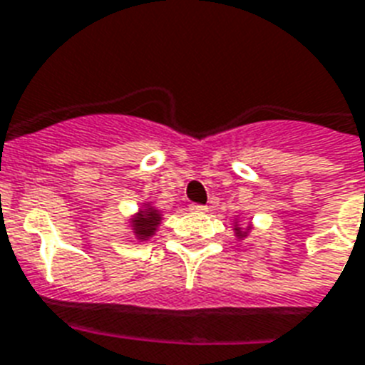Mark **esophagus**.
I'll return each mask as SVG.
<instances>
[{"label":"esophagus","instance_id":"obj_1","mask_svg":"<svg viewBox=\"0 0 365 365\" xmlns=\"http://www.w3.org/2000/svg\"><path fill=\"white\" fill-rule=\"evenodd\" d=\"M189 210H191V212H195V213H204V212H208V206L192 202V204H189Z\"/></svg>","mask_w":365,"mask_h":365}]
</instances>
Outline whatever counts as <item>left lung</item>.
Instances as JSON below:
<instances>
[{"label": "left lung", "mask_w": 365, "mask_h": 365, "mask_svg": "<svg viewBox=\"0 0 365 365\" xmlns=\"http://www.w3.org/2000/svg\"><path fill=\"white\" fill-rule=\"evenodd\" d=\"M236 236H238V238H244V236H247V232H250V227H247V230H244V229H240V227H236Z\"/></svg>", "instance_id": "8db88e82"}]
</instances>
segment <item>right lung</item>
<instances>
[{
    "label": "right lung",
    "mask_w": 365,
    "mask_h": 365,
    "mask_svg": "<svg viewBox=\"0 0 365 365\" xmlns=\"http://www.w3.org/2000/svg\"><path fill=\"white\" fill-rule=\"evenodd\" d=\"M133 232L138 240H148L150 236H153L161 223V213L157 212L155 208L148 206V208L140 210L136 213V217H133Z\"/></svg>",
    "instance_id": "obj_1"
}]
</instances>
